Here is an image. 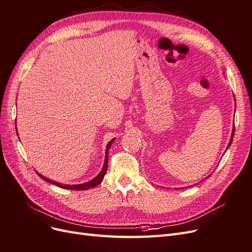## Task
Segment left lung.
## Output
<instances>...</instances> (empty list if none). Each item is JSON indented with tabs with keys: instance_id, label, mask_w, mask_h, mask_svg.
<instances>
[{
	"instance_id": "8db88e82",
	"label": "left lung",
	"mask_w": 252,
	"mask_h": 252,
	"mask_svg": "<svg viewBox=\"0 0 252 252\" xmlns=\"http://www.w3.org/2000/svg\"><path fill=\"white\" fill-rule=\"evenodd\" d=\"M236 107V106H235ZM233 135H234V126H233V129H232V133H231V139H230V142H229V144H228V146H227V149L230 147V145H231V143H232V139H233Z\"/></svg>"
}]
</instances>
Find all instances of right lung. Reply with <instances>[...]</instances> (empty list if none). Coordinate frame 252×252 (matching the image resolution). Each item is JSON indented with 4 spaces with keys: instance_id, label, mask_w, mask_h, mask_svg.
Masks as SVG:
<instances>
[{
    "instance_id": "add662e5",
    "label": "right lung",
    "mask_w": 252,
    "mask_h": 252,
    "mask_svg": "<svg viewBox=\"0 0 252 252\" xmlns=\"http://www.w3.org/2000/svg\"><path fill=\"white\" fill-rule=\"evenodd\" d=\"M17 124V122H16ZM17 127V126H16ZM17 134H18V129H17ZM114 139H112L108 144H107V147H106V155H105V161H104V165H103V168L101 170V172L98 173L96 177L93 180H90L89 182H86V183H83V184H77V185H66V184H61V183H58V182H55V181H51L47 178H45L44 175L40 174L39 172H36L37 175H39L40 178H42L43 180H45L46 182L50 183V184H55L61 188H64V189H70V190H87L89 188H94L95 186H97L98 184H101L105 174H106V171H107V165H108V149L110 148V146L112 145Z\"/></svg>"
}]
</instances>
